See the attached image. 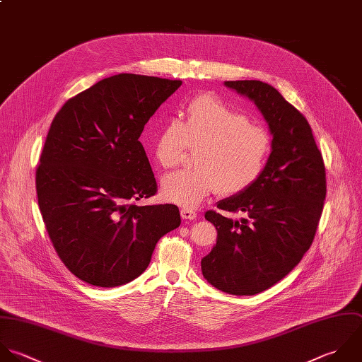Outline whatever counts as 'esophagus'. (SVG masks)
<instances>
[{
  "instance_id": "esophagus-1",
  "label": "esophagus",
  "mask_w": 362,
  "mask_h": 362,
  "mask_svg": "<svg viewBox=\"0 0 362 362\" xmlns=\"http://www.w3.org/2000/svg\"><path fill=\"white\" fill-rule=\"evenodd\" d=\"M180 216L185 220H194L197 217V213L194 210H192V209H182L180 210Z\"/></svg>"
}]
</instances>
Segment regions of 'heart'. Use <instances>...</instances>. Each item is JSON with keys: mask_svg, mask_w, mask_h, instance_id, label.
I'll return each mask as SVG.
<instances>
[{"mask_svg": "<svg viewBox=\"0 0 362 362\" xmlns=\"http://www.w3.org/2000/svg\"><path fill=\"white\" fill-rule=\"evenodd\" d=\"M187 149H197L194 169L166 176L162 194L193 209L217 190L234 196L252 187L265 170L271 136L221 98L202 94L187 104L183 121L170 118L162 127L155 159L170 170L183 162Z\"/></svg>", "mask_w": 362, "mask_h": 362, "instance_id": "obj_1", "label": "heart"}]
</instances>
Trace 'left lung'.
<instances>
[{"label":"left lung","instance_id":"left-lung-1","mask_svg":"<svg viewBox=\"0 0 362 362\" xmlns=\"http://www.w3.org/2000/svg\"><path fill=\"white\" fill-rule=\"evenodd\" d=\"M226 86L261 110L274 135L272 152L252 187L204 214L217 228V244L202 259V271L214 288L252 296L282 281L310 248L327 193L326 169L308 119L275 87L259 80Z\"/></svg>","mask_w":362,"mask_h":362}]
</instances>
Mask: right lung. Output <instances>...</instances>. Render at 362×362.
Instances as JSON below:
<instances>
[{"instance_id":"right-lung-1","label":"right lung","mask_w":362,"mask_h":362,"mask_svg":"<svg viewBox=\"0 0 362 362\" xmlns=\"http://www.w3.org/2000/svg\"><path fill=\"white\" fill-rule=\"evenodd\" d=\"M180 84L115 74L69 98L50 124L36 168L37 204L57 257L86 284L134 281L156 243L180 226L175 204H136L158 192L139 136Z\"/></svg>"}]
</instances>
